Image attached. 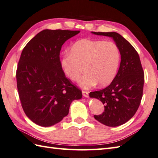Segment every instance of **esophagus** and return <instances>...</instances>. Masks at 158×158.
I'll list each match as a JSON object with an SVG mask.
<instances>
[{
    "mask_svg": "<svg viewBox=\"0 0 158 158\" xmlns=\"http://www.w3.org/2000/svg\"><path fill=\"white\" fill-rule=\"evenodd\" d=\"M82 95H83L84 97H85V98H89V92H88V91H82Z\"/></svg>",
    "mask_w": 158,
    "mask_h": 158,
    "instance_id": "1",
    "label": "esophagus"
}]
</instances>
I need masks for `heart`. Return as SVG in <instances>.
<instances>
[{
  "label": "heart",
  "mask_w": 158,
  "mask_h": 158,
  "mask_svg": "<svg viewBox=\"0 0 158 158\" xmlns=\"http://www.w3.org/2000/svg\"><path fill=\"white\" fill-rule=\"evenodd\" d=\"M120 62L119 50L114 42L83 39L73 44L69 54L64 55L60 65L65 74L72 80H78L84 89H91L98 83L106 86L113 81Z\"/></svg>",
  "instance_id": "obj_1"
}]
</instances>
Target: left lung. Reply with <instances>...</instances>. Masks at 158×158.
<instances>
[{"mask_svg":"<svg viewBox=\"0 0 158 158\" xmlns=\"http://www.w3.org/2000/svg\"><path fill=\"white\" fill-rule=\"evenodd\" d=\"M93 34L113 39L121 54L119 69L110 85L89 93L104 104V112L94 115L96 120L106 126L117 127L126 123L136 113L143 97L144 76L139 55L124 37L116 32H91Z\"/></svg>","mask_w":158,"mask_h":158,"instance_id":"8db88e82","label":"left lung"}]
</instances>
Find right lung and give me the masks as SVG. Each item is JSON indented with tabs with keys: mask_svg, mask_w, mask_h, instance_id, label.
<instances>
[{
	"mask_svg": "<svg viewBox=\"0 0 158 158\" xmlns=\"http://www.w3.org/2000/svg\"><path fill=\"white\" fill-rule=\"evenodd\" d=\"M80 31L45 29L28 41L19 60L16 80L22 108L40 126L50 127L68 114L71 103L82 97L62 69L60 51Z\"/></svg>",
	"mask_w": 158,
	"mask_h": 158,
	"instance_id": "add662e5",
	"label": "right lung"
}]
</instances>
